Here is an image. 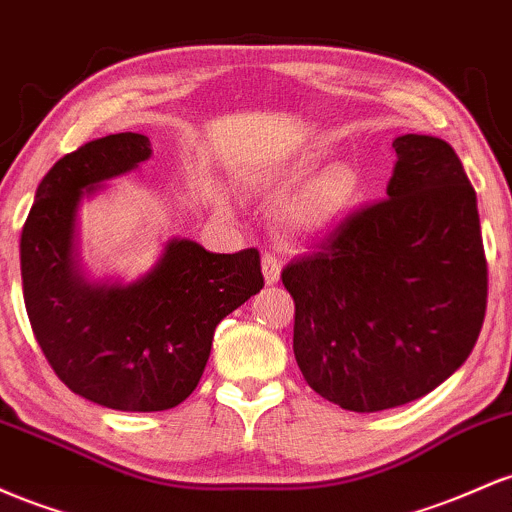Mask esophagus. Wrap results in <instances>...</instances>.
I'll return each instance as SVG.
<instances>
[{
  "mask_svg": "<svg viewBox=\"0 0 512 512\" xmlns=\"http://www.w3.org/2000/svg\"><path fill=\"white\" fill-rule=\"evenodd\" d=\"M263 275H266V283L275 285L280 280V258L271 254H263Z\"/></svg>",
  "mask_w": 512,
  "mask_h": 512,
  "instance_id": "obj_1",
  "label": "esophagus"
}]
</instances>
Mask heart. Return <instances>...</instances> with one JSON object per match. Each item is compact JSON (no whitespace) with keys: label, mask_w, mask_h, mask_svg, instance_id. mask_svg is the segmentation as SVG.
<instances>
[{"label":"heart","mask_w":512,"mask_h":512,"mask_svg":"<svg viewBox=\"0 0 512 512\" xmlns=\"http://www.w3.org/2000/svg\"><path fill=\"white\" fill-rule=\"evenodd\" d=\"M312 169V164L304 162L292 166L290 176L300 179ZM358 195V176L348 166H333L321 174L312 186L304 191L287 210L285 222L295 234H321L331 225H336L343 212Z\"/></svg>","instance_id":"heart-1"}]
</instances>
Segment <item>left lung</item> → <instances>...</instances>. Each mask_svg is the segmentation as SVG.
<instances>
[{
  "label": "left lung",
  "instance_id": "8db88e82",
  "mask_svg": "<svg viewBox=\"0 0 512 512\" xmlns=\"http://www.w3.org/2000/svg\"><path fill=\"white\" fill-rule=\"evenodd\" d=\"M392 147L389 198L350 212L280 273L304 380L358 413L433 392L469 358L486 314L476 193L455 149L430 135Z\"/></svg>",
  "mask_w": 512,
  "mask_h": 512
}]
</instances>
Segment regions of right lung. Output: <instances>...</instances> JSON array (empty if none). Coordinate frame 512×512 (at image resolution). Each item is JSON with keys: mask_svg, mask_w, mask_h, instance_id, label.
Wrapping results in <instances>:
<instances>
[{"mask_svg": "<svg viewBox=\"0 0 512 512\" xmlns=\"http://www.w3.org/2000/svg\"><path fill=\"white\" fill-rule=\"evenodd\" d=\"M152 154L149 137L86 142L40 181L21 232V280L33 336L74 394L116 411H166L198 387L215 326L263 287L258 249L210 254L188 239L132 285H91L72 261L84 193Z\"/></svg>", "mask_w": 512, "mask_h": 512, "instance_id": "right-lung-1", "label": "right lung"}]
</instances>
